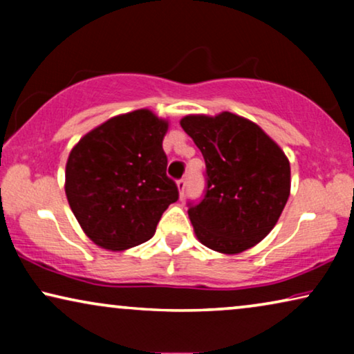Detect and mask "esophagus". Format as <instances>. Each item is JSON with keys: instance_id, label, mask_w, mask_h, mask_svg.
<instances>
[{"instance_id": "obj_1", "label": "esophagus", "mask_w": 354, "mask_h": 354, "mask_svg": "<svg viewBox=\"0 0 354 354\" xmlns=\"http://www.w3.org/2000/svg\"><path fill=\"white\" fill-rule=\"evenodd\" d=\"M185 187H187L185 178H180V180H177V188H178V193H180V198L183 196V193H185Z\"/></svg>"}]
</instances>
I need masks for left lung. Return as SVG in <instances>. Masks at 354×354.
<instances>
[{"label": "left lung", "instance_id": "obj_1", "mask_svg": "<svg viewBox=\"0 0 354 354\" xmlns=\"http://www.w3.org/2000/svg\"><path fill=\"white\" fill-rule=\"evenodd\" d=\"M206 162V190L188 203L196 239L207 248L236 254L259 243L277 224L290 196V162L259 125L232 113L185 115Z\"/></svg>", "mask_w": 354, "mask_h": 354}]
</instances>
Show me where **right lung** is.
I'll return each instance as SVG.
<instances>
[{
    "label": "right lung",
    "mask_w": 354,
    "mask_h": 354,
    "mask_svg": "<svg viewBox=\"0 0 354 354\" xmlns=\"http://www.w3.org/2000/svg\"><path fill=\"white\" fill-rule=\"evenodd\" d=\"M169 122L148 109L115 115L72 148L66 196L86 236L122 251L151 239L162 212L178 200L167 177L162 138Z\"/></svg>",
    "instance_id": "right-lung-1"
}]
</instances>
